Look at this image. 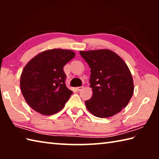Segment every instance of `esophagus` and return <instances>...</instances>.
I'll return each mask as SVG.
<instances>
[{
  "label": "esophagus",
  "mask_w": 159,
  "mask_h": 159,
  "mask_svg": "<svg viewBox=\"0 0 159 159\" xmlns=\"http://www.w3.org/2000/svg\"><path fill=\"white\" fill-rule=\"evenodd\" d=\"M83 86H80V87H77V88H76V90H77V91H80V90H81L83 89Z\"/></svg>",
  "instance_id": "34e87169"
}]
</instances>
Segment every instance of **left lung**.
Wrapping results in <instances>:
<instances>
[{
  "label": "left lung",
  "instance_id": "obj_1",
  "mask_svg": "<svg viewBox=\"0 0 159 159\" xmlns=\"http://www.w3.org/2000/svg\"><path fill=\"white\" fill-rule=\"evenodd\" d=\"M90 68L91 99L85 102L91 114L107 118L125 108L134 92L133 80L127 64L109 50L80 51Z\"/></svg>",
  "mask_w": 159,
  "mask_h": 159
}]
</instances>
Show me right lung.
<instances>
[{
  "mask_svg": "<svg viewBox=\"0 0 159 159\" xmlns=\"http://www.w3.org/2000/svg\"><path fill=\"white\" fill-rule=\"evenodd\" d=\"M71 50L44 51L30 60L20 78V88L26 102L35 111L52 115L64 107L72 95L65 84L64 66L74 57Z\"/></svg>",
  "mask_w": 159,
  "mask_h": 159,
  "instance_id": "1",
  "label": "right lung"
}]
</instances>
